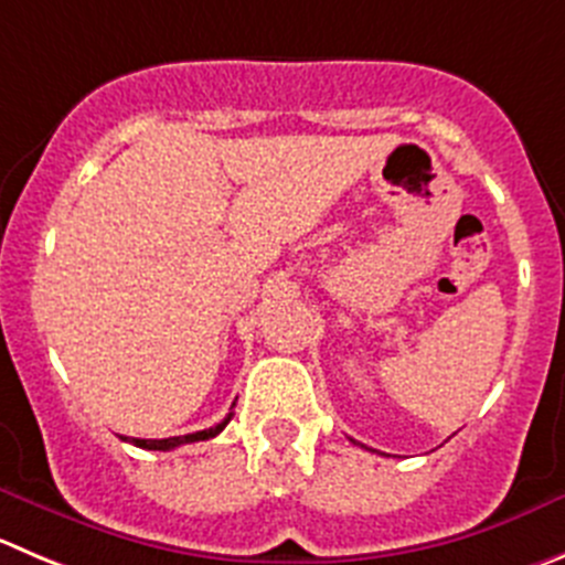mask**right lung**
<instances>
[{"label": "right lung", "instance_id": "1", "mask_svg": "<svg viewBox=\"0 0 565 565\" xmlns=\"http://www.w3.org/2000/svg\"><path fill=\"white\" fill-rule=\"evenodd\" d=\"M233 405H235V402H233ZM230 418H233V413H230L224 422H218L216 427L199 429V433H188V435H174V438H125V440H130V444H136V447H141V449H160V452H169V449L182 447V444H196V440L216 438V435L222 433L224 427H227Z\"/></svg>", "mask_w": 565, "mask_h": 565}]
</instances>
